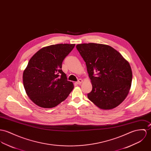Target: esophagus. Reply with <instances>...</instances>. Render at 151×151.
Returning <instances> with one entry per match:
<instances>
[{"label": "esophagus", "mask_w": 151, "mask_h": 151, "mask_svg": "<svg viewBox=\"0 0 151 151\" xmlns=\"http://www.w3.org/2000/svg\"><path fill=\"white\" fill-rule=\"evenodd\" d=\"M82 81H83L82 80H81V79H79L78 81L77 82V84H81V83H82Z\"/></svg>", "instance_id": "esophagus-1"}]
</instances>
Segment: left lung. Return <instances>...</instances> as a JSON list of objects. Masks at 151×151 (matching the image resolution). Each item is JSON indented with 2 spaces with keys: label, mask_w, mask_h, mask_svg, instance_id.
Segmentation results:
<instances>
[{
  "label": "left lung",
  "mask_w": 151,
  "mask_h": 151,
  "mask_svg": "<svg viewBox=\"0 0 151 151\" xmlns=\"http://www.w3.org/2000/svg\"><path fill=\"white\" fill-rule=\"evenodd\" d=\"M76 48L86 63L92 85L88 99L102 110L118 106L132 85V71L128 61L108 45L84 43Z\"/></svg>",
  "instance_id": "left-lung-1"
}]
</instances>
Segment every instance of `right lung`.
Wrapping results in <instances>:
<instances>
[{"label": "right lung", "mask_w": 151, "mask_h": 151, "mask_svg": "<svg viewBox=\"0 0 151 151\" xmlns=\"http://www.w3.org/2000/svg\"><path fill=\"white\" fill-rule=\"evenodd\" d=\"M75 44H58L42 48L29 60L23 73V83L30 99L42 108L55 107L74 88L62 70V62Z\"/></svg>", "instance_id": "1"}]
</instances>
